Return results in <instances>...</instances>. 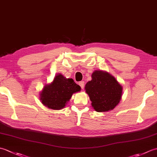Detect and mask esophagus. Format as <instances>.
<instances>
[{
    "mask_svg": "<svg viewBox=\"0 0 157 157\" xmlns=\"http://www.w3.org/2000/svg\"><path fill=\"white\" fill-rule=\"evenodd\" d=\"M79 85L80 86V87L82 89H83L84 88V81H81L79 82Z\"/></svg>",
    "mask_w": 157,
    "mask_h": 157,
    "instance_id": "esophagus-1",
    "label": "esophagus"
}]
</instances>
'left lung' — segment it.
Here are the masks:
<instances>
[{
	"mask_svg": "<svg viewBox=\"0 0 157 157\" xmlns=\"http://www.w3.org/2000/svg\"><path fill=\"white\" fill-rule=\"evenodd\" d=\"M85 90L92 101V107L97 112L113 109L121 98V86L114 77L105 71L93 72L92 80L87 82Z\"/></svg>",
	"mask_w": 157,
	"mask_h": 157,
	"instance_id": "left-lung-1",
	"label": "left lung"
}]
</instances>
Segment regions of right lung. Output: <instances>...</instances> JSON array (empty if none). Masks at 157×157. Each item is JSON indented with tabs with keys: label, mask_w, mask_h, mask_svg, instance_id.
Listing matches in <instances>:
<instances>
[{
	"label": "right lung",
	"mask_w": 157,
	"mask_h": 157,
	"mask_svg": "<svg viewBox=\"0 0 157 157\" xmlns=\"http://www.w3.org/2000/svg\"><path fill=\"white\" fill-rule=\"evenodd\" d=\"M80 86L73 79H67L58 74L51 84L46 85L40 94V100L46 107L54 110L64 108L73 93L79 92Z\"/></svg>",
	"instance_id": "obj_1"
}]
</instances>
